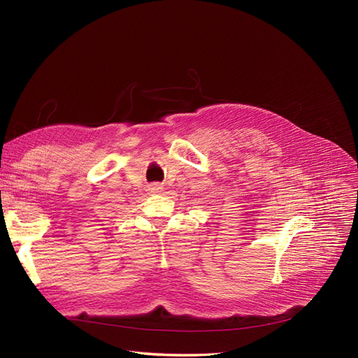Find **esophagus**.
<instances>
[{
	"mask_svg": "<svg viewBox=\"0 0 358 358\" xmlns=\"http://www.w3.org/2000/svg\"><path fill=\"white\" fill-rule=\"evenodd\" d=\"M159 189H161V187L158 185V183H154V185H152V191H154V192H158Z\"/></svg>",
	"mask_w": 358,
	"mask_h": 358,
	"instance_id": "obj_1",
	"label": "esophagus"
}]
</instances>
